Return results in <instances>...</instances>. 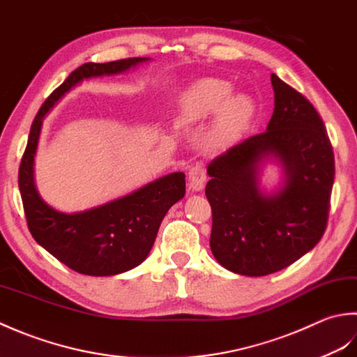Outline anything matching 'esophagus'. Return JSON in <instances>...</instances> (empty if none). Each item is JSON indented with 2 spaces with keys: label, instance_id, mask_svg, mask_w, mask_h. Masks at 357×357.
<instances>
[{
  "label": "esophagus",
  "instance_id": "esophagus-1",
  "mask_svg": "<svg viewBox=\"0 0 357 357\" xmlns=\"http://www.w3.org/2000/svg\"><path fill=\"white\" fill-rule=\"evenodd\" d=\"M206 181V171L202 163H195L188 172V186L191 191H200Z\"/></svg>",
  "mask_w": 357,
  "mask_h": 357
}]
</instances>
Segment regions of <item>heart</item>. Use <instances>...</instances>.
I'll use <instances>...</instances> for the list:
<instances>
[{
    "mask_svg": "<svg viewBox=\"0 0 357 357\" xmlns=\"http://www.w3.org/2000/svg\"><path fill=\"white\" fill-rule=\"evenodd\" d=\"M232 93V84L219 78H205L194 83L180 98L181 119L202 123L213 117L211 143L223 148L238 140L252 121L256 106L245 93Z\"/></svg>",
    "mask_w": 357,
    "mask_h": 357,
    "instance_id": "b5f03b06",
    "label": "heart"
}]
</instances>
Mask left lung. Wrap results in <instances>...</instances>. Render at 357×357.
Wrapping results in <instances>:
<instances>
[{"label": "left lung", "mask_w": 357, "mask_h": 357, "mask_svg": "<svg viewBox=\"0 0 357 357\" xmlns=\"http://www.w3.org/2000/svg\"><path fill=\"white\" fill-rule=\"evenodd\" d=\"M274 112L261 134L246 138L208 166L213 209L209 246L227 270L260 278L294 264L322 238L328 223L334 154L321 115L271 74ZM278 161L282 185L259 188L261 166Z\"/></svg>", "instance_id": "1"}]
</instances>
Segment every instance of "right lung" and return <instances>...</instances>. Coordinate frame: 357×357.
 Returning a JSON list of instances; mask_svg holds the SVG:
<instances>
[{"label": "right lung", "instance_id": "add662e5", "mask_svg": "<svg viewBox=\"0 0 357 357\" xmlns=\"http://www.w3.org/2000/svg\"><path fill=\"white\" fill-rule=\"evenodd\" d=\"M149 60L137 56L79 66L43 103L29 132L18 171L29 231L36 243L79 274L103 278L126 273L140 265L155 242L163 217L174 203L183 199L185 174H168L97 208L72 214L61 213L40 197L33 180V160L43 120L64 93L84 79L119 75Z\"/></svg>", "mask_w": 357, "mask_h": 357}]
</instances>
